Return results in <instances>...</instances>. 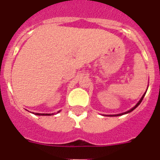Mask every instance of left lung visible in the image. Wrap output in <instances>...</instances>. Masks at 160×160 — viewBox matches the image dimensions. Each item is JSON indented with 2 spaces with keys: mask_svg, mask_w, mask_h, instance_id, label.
<instances>
[{
  "mask_svg": "<svg viewBox=\"0 0 160 160\" xmlns=\"http://www.w3.org/2000/svg\"><path fill=\"white\" fill-rule=\"evenodd\" d=\"M145 94H146V93H144V94L142 96V98H140V100H139V101L138 102V103H137L136 105L135 106V107H133V108H131V110H130V111H127V112H124V113H122V114H110V115H108V116H120V115H122V114H128V113H130V112H131V111H134V110H135V108H136L137 107H138V105H139V104H140L141 103V102L142 101V99H143V98H144V96H145Z\"/></svg>",
  "mask_w": 160,
  "mask_h": 160,
  "instance_id": "left-lung-1",
  "label": "left lung"
}]
</instances>
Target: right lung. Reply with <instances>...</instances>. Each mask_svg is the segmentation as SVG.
<instances>
[{
  "label": "right lung",
  "mask_w": 160,
  "mask_h": 160,
  "mask_svg": "<svg viewBox=\"0 0 160 160\" xmlns=\"http://www.w3.org/2000/svg\"><path fill=\"white\" fill-rule=\"evenodd\" d=\"M58 112H60V111H59ZM36 114V115H52V114H53H53H40V113H36V114Z\"/></svg>",
  "instance_id": "add662e5"
}]
</instances>
